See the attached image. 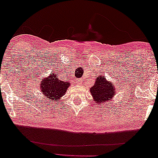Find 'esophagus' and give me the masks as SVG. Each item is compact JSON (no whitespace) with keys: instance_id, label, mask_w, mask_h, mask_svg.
I'll list each match as a JSON object with an SVG mask.
<instances>
[{"instance_id":"esophagus-1","label":"esophagus","mask_w":158,"mask_h":158,"mask_svg":"<svg viewBox=\"0 0 158 158\" xmlns=\"http://www.w3.org/2000/svg\"><path fill=\"white\" fill-rule=\"evenodd\" d=\"M76 83L78 84V85L82 84V81H81V79H77V80H76Z\"/></svg>"}]
</instances>
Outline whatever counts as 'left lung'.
<instances>
[{
  "label": "left lung",
  "instance_id": "left-lung-1",
  "mask_svg": "<svg viewBox=\"0 0 158 158\" xmlns=\"http://www.w3.org/2000/svg\"><path fill=\"white\" fill-rule=\"evenodd\" d=\"M94 86L90 88L93 99L99 103L110 100L115 96V88L113 84L102 76L97 77Z\"/></svg>",
  "mask_w": 158,
  "mask_h": 158
}]
</instances>
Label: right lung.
Returning <instances> with one entry per match:
<instances>
[{
  "instance_id": "add662e5",
  "label": "right lung",
  "mask_w": 158,
  "mask_h": 158,
  "mask_svg": "<svg viewBox=\"0 0 158 158\" xmlns=\"http://www.w3.org/2000/svg\"><path fill=\"white\" fill-rule=\"evenodd\" d=\"M56 76L54 73L51 74L49 77L43 79L40 83V89L43 95L51 101L60 99L66 94L67 88L71 85L69 81H61Z\"/></svg>"
}]
</instances>
